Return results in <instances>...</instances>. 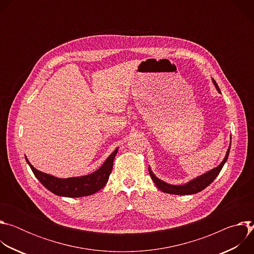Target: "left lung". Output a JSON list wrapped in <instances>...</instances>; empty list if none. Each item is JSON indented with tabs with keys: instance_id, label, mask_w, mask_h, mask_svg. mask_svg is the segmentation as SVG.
Masks as SVG:
<instances>
[{
	"instance_id": "1",
	"label": "left lung",
	"mask_w": 254,
	"mask_h": 254,
	"mask_svg": "<svg viewBox=\"0 0 254 254\" xmlns=\"http://www.w3.org/2000/svg\"><path fill=\"white\" fill-rule=\"evenodd\" d=\"M212 81H213L216 89L218 90L219 93H221V91H220L218 85H217L216 81L214 79H212ZM230 146H231V142H230ZM230 146H229V148L226 152L224 160L221 162V164L219 166H217L216 168L208 171L207 173L189 181L188 183H186L184 185H171V184H168V183L164 182V181L160 180L158 177L155 176V174L152 172L150 167H149V174H150L152 180L154 181L155 185L161 191H163L164 193L174 194V195H192V194H196V193L204 190L206 187H208L215 180V178L219 175L220 171L222 170L224 164L226 163V161L228 159L229 152H230Z\"/></svg>"
}]
</instances>
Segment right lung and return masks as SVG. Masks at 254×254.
Here are the masks:
<instances>
[{"mask_svg":"<svg viewBox=\"0 0 254 254\" xmlns=\"http://www.w3.org/2000/svg\"><path fill=\"white\" fill-rule=\"evenodd\" d=\"M118 151L119 149H116L110 156H108V158L105 160L102 166L95 172L81 177H73L66 179L57 178L49 174L43 173L41 171H38L30 164L27 157H25V159L28 165L30 166L32 172L34 173L35 177L37 178L40 181V183L50 192L62 197L79 198L92 195L106 185L108 178H110V175L113 171L114 160L118 154Z\"/></svg>","mask_w":254,"mask_h":254,"instance_id":"obj_1","label":"right lung"}]
</instances>
